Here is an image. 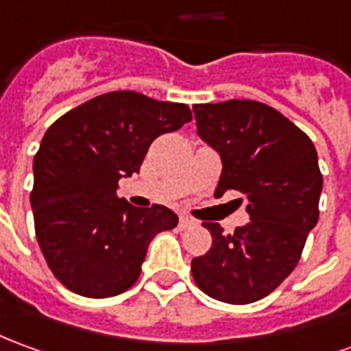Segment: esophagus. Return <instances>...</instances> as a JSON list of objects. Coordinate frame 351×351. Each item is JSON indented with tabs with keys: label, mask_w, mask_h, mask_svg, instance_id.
Masks as SVG:
<instances>
[{
	"label": "esophagus",
	"mask_w": 351,
	"mask_h": 351,
	"mask_svg": "<svg viewBox=\"0 0 351 351\" xmlns=\"http://www.w3.org/2000/svg\"><path fill=\"white\" fill-rule=\"evenodd\" d=\"M178 226L182 228V230H188V228L197 226V222H195L193 218H190V217H186V215H182V217H180V222H178Z\"/></svg>",
	"instance_id": "obj_1"
}]
</instances>
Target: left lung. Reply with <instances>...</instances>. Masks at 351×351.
<instances>
[{
	"instance_id": "1",
	"label": "left lung",
	"mask_w": 351,
	"mask_h": 351,
	"mask_svg": "<svg viewBox=\"0 0 351 351\" xmlns=\"http://www.w3.org/2000/svg\"><path fill=\"white\" fill-rule=\"evenodd\" d=\"M193 117L222 158L215 197L243 193L251 217L234 234L203 222L213 245L192 261L193 281L220 302H256L291 276L319 220L317 152L293 121L256 100L193 104Z\"/></svg>"
}]
</instances>
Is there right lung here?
Listing matches in <instances>:
<instances>
[{
    "instance_id": "add662e5",
    "label": "right lung",
    "mask_w": 351,
    "mask_h": 351,
    "mask_svg": "<svg viewBox=\"0 0 351 351\" xmlns=\"http://www.w3.org/2000/svg\"><path fill=\"white\" fill-rule=\"evenodd\" d=\"M192 119L186 104L114 90L66 112L34 158V226L47 266L66 289L110 298L136 283L150 241L178 217L163 205L117 197L121 176L141 171L159 134Z\"/></svg>"
}]
</instances>
